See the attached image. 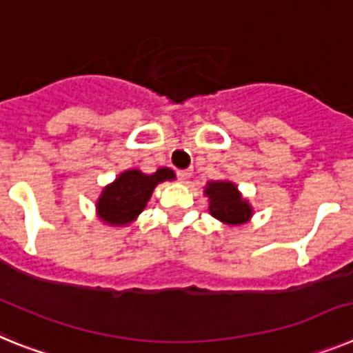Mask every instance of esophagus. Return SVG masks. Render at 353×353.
<instances>
[{"label":"esophagus","mask_w":353,"mask_h":353,"mask_svg":"<svg viewBox=\"0 0 353 353\" xmlns=\"http://www.w3.org/2000/svg\"><path fill=\"white\" fill-rule=\"evenodd\" d=\"M177 176H179V179H181L183 183H186L192 177V170L190 168H186V170H177Z\"/></svg>","instance_id":"1"}]
</instances>
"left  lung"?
Listing matches in <instances>:
<instances>
[{
	"instance_id": "1",
	"label": "left lung",
	"mask_w": 353,
	"mask_h": 353,
	"mask_svg": "<svg viewBox=\"0 0 353 353\" xmlns=\"http://www.w3.org/2000/svg\"><path fill=\"white\" fill-rule=\"evenodd\" d=\"M204 195H208L210 213L224 224L236 226L244 224L253 215V208L232 181H210L204 186Z\"/></svg>"
}]
</instances>
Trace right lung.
<instances>
[{
	"label": "right lung",
	"mask_w": 353,
	"mask_h": 353,
	"mask_svg": "<svg viewBox=\"0 0 353 353\" xmlns=\"http://www.w3.org/2000/svg\"><path fill=\"white\" fill-rule=\"evenodd\" d=\"M176 179L170 168H158L154 174H143L138 168L121 172L108 185L97 201V213L111 226H127L143 212L156 185Z\"/></svg>",
	"instance_id": "1"
}]
</instances>
